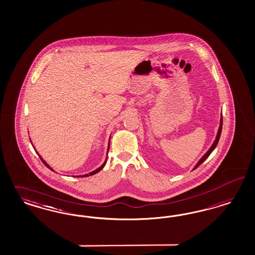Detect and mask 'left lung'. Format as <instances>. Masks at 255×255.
<instances>
[{
    "mask_svg": "<svg viewBox=\"0 0 255 255\" xmlns=\"http://www.w3.org/2000/svg\"><path fill=\"white\" fill-rule=\"evenodd\" d=\"M221 130H222V113L220 115V127H219V130H218V132H217V135H216V138H215V140L213 142V144L211 145L210 148L209 149L204 153V155L202 156V158L200 159L199 161H198V163L196 164V166L193 167V169L195 168H197V167H199L202 163H203L207 157L210 155L211 153H212V151L215 149V148L217 147V145H218V143H219V140H220V133H221Z\"/></svg>",
    "mask_w": 255,
    "mask_h": 255,
    "instance_id": "obj_1",
    "label": "left lung"
}]
</instances>
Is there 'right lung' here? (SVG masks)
I'll return each instance as SVG.
<instances>
[{"label":"right lung","mask_w":255,"mask_h":255,"mask_svg":"<svg viewBox=\"0 0 255 255\" xmlns=\"http://www.w3.org/2000/svg\"><path fill=\"white\" fill-rule=\"evenodd\" d=\"M110 137H111V135H110ZM110 137H109V141H108V147H107V153H108V150H109V146H110ZM30 140H31V139H30ZM31 143H32V142H31ZM32 145H33V143H32ZM33 147H34V145H33ZM34 149H35V147H34ZM35 151H36V150H35ZM36 153L38 154V156H39V158L41 159V161H42V162L44 163L45 166H47V167H49V168H50L51 170H53V171H54L53 168L50 167V166H49V165H48V164L46 163V161H45L44 159L42 158V157L40 156V154H39V153H38L37 151H36ZM106 161H107V156H106V161L104 162V164H103V165H102L101 167H98L97 169H95V170H93V171H91V172H89V173H88V174H84V175H78L76 176V177H88V176L94 175V174H96L97 172L101 171V170H102V169H103V168L105 167V166H106Z\"/></svg>","instance_id":"1"}]
</instances>
